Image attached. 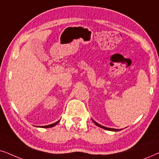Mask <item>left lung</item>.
<instances>
[{"label": "left lung", "mask_w": 159, "mask_h": 159, "mask_svg": "<svg viewBox=\"0 0 159 159\" xmlns=\"http://www.w3.org/2000/svg\"><path fill=\"white\" fill-rule=\"evenodd\" d=\"M93 122H94V124H96V125H97V126H99V127H101V128L104 129H106V130H109V131H113V132H118V131L121 130V129H113V128H107V127H105V126H104L99 125V124H97V122H95L94 120H93Z\"/></svg>", "instance_id": "left-lung-1"}]
</instances>
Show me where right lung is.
Segmentation results:
<instances>
[{
    "label": "right lung",
    "instance_id": "obj_1",
    "mask_svg": "<svg viewBox=\"0 0 159 159\" xmlns=\"http://www.w3.org/2000/svg\"><path fill=\"white\" fill-rule=\"evenodd\" d=\"M60 120H59L58 121L55 122V123H54V124H50V125H47V126H41V127H42V128H50V127H53V126H54L55 125H57V124L58 123L60 122Z\"/></svg>",
    "mask_w": 159,
    "mask_h": 159
}]
</instances>
